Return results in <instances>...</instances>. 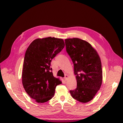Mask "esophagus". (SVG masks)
<instances>
[{"mask_svg": "<svg viewBox=\"0 0 123 123\" xmlns=\"http://www.w3.org/2000/svg\"><path fill=\"white\" fill-rule=\"evenodd\" d=\"M68 75H65V77H64V80H67V79H68Z\"/></svg>", "mask_w": 123, "mask_h": 123, "instance_id": "obj_1", "label": "esophagus"}]
</instances>
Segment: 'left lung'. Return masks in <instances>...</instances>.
Wrapping results in <instances>:
<instances>
[{
    "mask_svg": "<svg viewBox=\"0 0 123 123\" xmlns=\"http://www.w3.org/2000/svg\"><path fill=\"white\" fill-rule=\"evenodd\" d=\"M66 49L74 68L77 87L70 91L73 98L86 103L92 100L102 83L101 63L97 52L88 42L79 38L65 40Z\"/></svg>",
    "mask_w": 123,
    "mask_h": 123,
    "instance_id": "obj_1",
    "label": "left lung"
}]
</instances>
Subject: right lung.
<instances>
[{
  "label": "right lung",
  "mask_w": 123,
  "mask_h": 123,
  "mask_svg": "<svg viewBox=\"0 0 123 123\" xmlns=\"http://www.w3.org/2000/svg\"><path fill=\"white\" fill-rule=\"evenodd\" d=\"M61 38H37L27 49L22 72V83L29 96L38 103L53 97L55 87L62 83L53 76L50 63L64 47Z\"/></svg>",
  "instance_id": "add662e5"
}]
</instances>
